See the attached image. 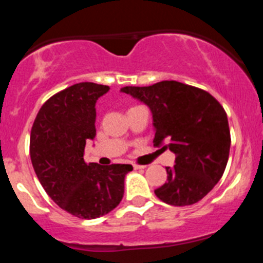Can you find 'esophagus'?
Here are the masks:
<instances>
[{"instance_id": "obj_1", "label": "esophagus", "mask_w": 263, "mask_h": 263, "mask_svg": "<svg viewBox=\"0 0 263 263\" xmlns=\"http://www.w3.org/2000/svg\"><path fill=\"white\" fill-rule=\"evenodd\" d=\"M133 168H134V170H141V168H146V166H143V164H137V163H134V164H133Z\"/></svg>"}]
</instances>
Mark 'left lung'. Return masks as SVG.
Returning <instances> with one entry per match:
<instances>
[{"mask_svg":"<svg viewBox=\"0 0 263 263\" xmlns=\"http://www.w3.org/2000/svg\"><path fill=\"white\" fill-rule=\"evenodd\" d=\"M121 90L150 108L154 146L175 154L174 167H166L167 182L154 191L158 199L175 206L200 201L221 179L229 158L231 132L221 104L175 80Z\"/></svg>","mask_w":263,"mask_h":263,"instance_id":"left-lung-1","label":"left lung"}]
</instances>
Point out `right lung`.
I'll return each mask as SVG.
<instances>
[{
	"instance_id": "add662e5",
	"label": "right lung",
	"mask_w": 263,
	"mask_h": 263,
	"mask_svg": "<svg viewBox=\"0 0 263 263\" xmlns=\"http://www.w3.org/2000/svg\"><path fill=\"white\" fill-rule=\"evenodd\" d=\"M108 85L78 83L46 101L30 134V157L48 196L79 218H96L113 211L124 196L132 164L85 163L88 139L96 136V101Z\"/></svg>"
}]
</instances>
